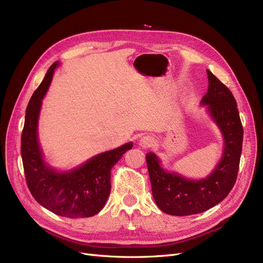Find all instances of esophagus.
<instances>
[{"mask_svg": "<svg viewBox=\"0 0 263 263\" xmlns=\"http://www.w3.org/2000/svg\"><path fill=\"white\" fill-rule=\"evenodd\" d=\"M139 144L144 149L152 148V146H154V144H155V140H154V138L151 137V136H144V137H142L140 139Z\"/></svg>", "mask_w": 263, "mask_h": 263, "instance_id": "obj_1", "label": "esophagus"}]
</instances>
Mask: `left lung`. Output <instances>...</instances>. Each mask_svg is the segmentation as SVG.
Returning <instances> with one entry per match:
<instances>
[{
  "instance_id": "left-lung-1",
  "label": "left lung",
  "mask_w": 263,
  "mask_h": 263,
  "mask_svg": "<svg viewBox=\"0 0 263 263\" xmlns=\"http://www.w3.org/2000/svg\"><path fill=\"white\" fill-rule=\"evenodd\" d=\"M208 90L202 99L224 138L222 159L211 176L201 180H189L160 166L157 156L146 153V165L153 198L161 211L173 216L203 213L224 199L237 178L243 144L241 125L233 93L207 70Z\"/></svg>"
}]
</instances>
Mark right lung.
Returning a JSON list of instances; mask_svg holds the SVG:
<instances>
[{"instance_id":"right-lung-1","label":"right lung","mask_w":263,"mask_h":263,"mask_svg":"<svg viewBox=\"0 0 263 263\" xmlns=\"http://www.w3.org/2000/svg\"><path fill=\"white\" fill-rule=\"evenodd\" d=\"M58 62L48 69L33 92L26 110L22 134V157L26 181L35 201L48 211L67 218H86L98 214L111 191V170L123 154L132 149L128 142L91 157L76 170L57 173L44 163L37 141V120Z\"/></svg>"}]
</instances>
